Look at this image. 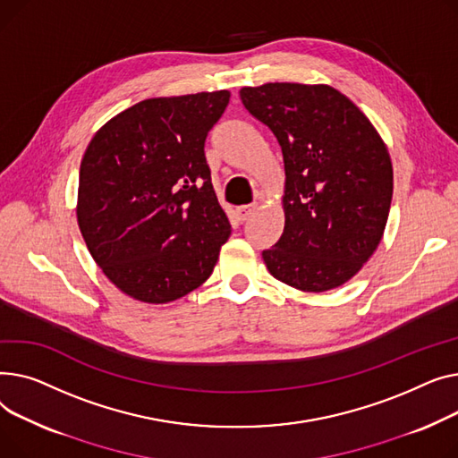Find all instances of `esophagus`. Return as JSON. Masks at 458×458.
Here are the masks:
<instances>
[{
  "instance_id": "34e87169",
  "label": "esophagus",
  "mask_w": 458,
  "mask_h": 458,
  "mask_svg": "<svg viewBox=\"0 0 458 458\" xmlns=\"http://www.w3.org/2000/svg\"><path fill=\"white\" fill-rule=\"evenodd\" d=\"M257 203H250V205H242V207H238L236 208V216H238V220H242V222H246V220H250L251 218V214L257 210Z\"/></svg>"
}]
</instances>
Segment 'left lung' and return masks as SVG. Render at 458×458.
Here are the masks:
<instances>
[{
  "mask_svg": "<svg viewBox=\"0 0 458 458\" xmlns=\"http://www.w3.org/2000/svg\"><path fill=\"white\" fill-rule=\"evenodd\" d=\"M240 99L272 129L284 160V229L262 251L270 274L303 292L352 279L383 238L394 172L359 106L329 85L266 83Z\"/></svg>",
  "mask_w": 458,
  "mask_h": 458,
  "instance_id": "8db88e82",
  "label": "left lung"
}]
</instances>
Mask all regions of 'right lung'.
<instances>
[{"label": "right lung", "instance_id": "add662e5", "mask_svg": "<svg viewBox=\"0 0 458 458\" xmlns=\"http://www.w3.org/2000/svg\"><path fill=\"white\" fill-rule=\"evenodd\" d=\"M227 90L151 98L106 122L79 170L77 224L116 288L144 303L175 301L216 266L231 224L205 140Z\"/></svg>", "mask_w": 458, "mask_h": 458}]
</instances>
